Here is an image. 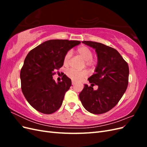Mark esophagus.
<instances>
[{
  "label": "esophagus",
  "mask_w": 147,
  "mask_h": 147,
  "mask_svg": "<svg viewBox=\"0 0 147 147\" xmlns=\"http://www.w3.org/2000/svg\"><path fill=\"white\" fill-rule=\"evenodd\" d=\"M75 83V82H74V81H72V85H74Z\"/></svg>",
  "instance_id": "34e87169"
}]
</instances>
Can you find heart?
<instances>
[{
  "mask_svg": "<svg viewBox=\"0 0 147 147\" xmlns=\"http://www.w3.org/2000/svg\"><path fill=\"white\" fill-rule=\"evenodd\" d=\"M77 53L82 58L86 61V64L88 66H92L94 65V61H93V53L90 48L86 46H81L77 49ZM72 56V53L70 51H67L64 57V64L67 65L70 60ZM67 76L74 81H80L84 78L87 76V73L86 71H77L74 69H70L67 72Z\"/></svg>",
  "mask_w": 147,
  "mask_h": 147,
  "instance_id": "heart-1",
  "label": "heart"
}]
</instances>
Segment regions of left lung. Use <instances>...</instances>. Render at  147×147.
Listing matches in <instances>:
<instances>
[{
	"instance_id": "1",
	"label": "left lung",
	"mask_w": 147,
	"mask_h": 147,
	"mask_svg": "<svg viewBox=\"0 0 147 147\" xmlns=\"http://www.w3.org/2000/svg\"><path fill=\"white\" fill-rule=\"evenodd\" d=\"M82 43L95 49L97 64L95 73L88 79L91 86L84 84L79 98L89 112L104 113L113 109L125 92L128 85L129 67L115 49L98 42ZM94 84L98 86L97 90H93Z\"/></svg>"
}]
</instances>
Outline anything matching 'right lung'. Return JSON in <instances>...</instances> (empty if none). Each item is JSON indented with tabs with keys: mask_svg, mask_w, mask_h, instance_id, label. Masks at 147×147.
<instances>
[{
	"mask_svg": "<svg viewBox=\"0 0 147 147\" xmlns=\"http://www.w3.org/2000/svg\"><path fill=\"white\" fill-rule=\"evenodd\" d=\"M81 42L50 40L29 51L20 72L21 90L29 104L44 114H51L63 104L65 93L72 85L64 74L61 82L53 78L64 64L65 53Z\"/></svg>",
	"mask_w": 147,
	"mask_h": 147,
	"instance_id": "obj_1",
	"label": "right lung"
}]
</instances>
